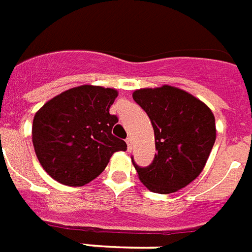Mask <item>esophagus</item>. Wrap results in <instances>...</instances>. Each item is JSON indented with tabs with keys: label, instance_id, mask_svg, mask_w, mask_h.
Here are the masks:
<instances>
[{
	"label": "esophagus",
	"instance_id": "1",
	"mask_svg": "<svg viewBox=\"0 0 252 252\" xmlns=\"http://www.w3.org/2000/svg\"><path fill=\"white\" fill-rule=\"evenodd\" d=\"M126 145H128V152H130V150H132V146H133V144H132V138L130 137L126 138Z\"/></svg>",
	"mask_w": 252,
	"mask_h": 252
}]
</instances>
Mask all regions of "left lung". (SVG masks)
Returning <instances> with one entry per match:
<instances>
[{"instance_id": "1", "label": "left lung", "mask_w": 252, "mask_h": 252, "mask_svg": "<svg viewBox=\"0 0 252 252\" xmlns=\"http://www.w3.org/2000/svg\"><path fill=\"white\" fill-rule=\"evenodd\" d=\"M132 96L149 116L157 150L146 167L132 159L138 178L156 193L179 191L207 163L216 141L215 115L200 99L168 85L140 89Z\"/></svg>"}]
</instances>
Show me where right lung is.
I'll use <instances>...</instances> for the list:
<instances>
[{"label":"right lung","mask_w":252,"mask_h":252,"mask_svg":"<svg viewBox=\"0 0 252 252\" xmlns=\"http://www.w3.org/2000/svg\"><path fill=\"white\" fill-rule=\"evenodd\" d=\"M118 91L82 85L56 95L33 116L32 144L47 174L59 183L81 187L106 168L126 144L112 134L110 114Z\"/></svg>","instance_id":"1"}]
</instances>
